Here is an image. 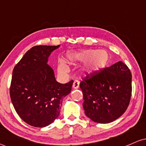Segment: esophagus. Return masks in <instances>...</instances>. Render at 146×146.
Masks as SVG:
<instances>
[{
    "mask_svg": "<svg viewBox=\"0 0 146 146\" xmlns=\"http://www.w3.org/2000/svg\"><path fill=\"white\" fill-rule=\"evenodd\" d=\"M79 86H80V82H79L78 80H75L73 84V88H75V89H77V88H79Z\"/></svg>",
    "mask_w": 146,
    "mask_h": 146,
    "instance_id": "1",
    "label": "esophagus"
}]
</instances>
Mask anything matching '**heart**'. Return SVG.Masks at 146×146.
Returning <instances> with one entry per match:
<instances>
[{
  "instance_id": "obj_1",
  "label": "heart",
  "mask_w": 146,
  "mask_h": 146,
  "mask_svg": "<svg viewBox=\"0 0 146 146\" xmlns=\"http://www.w3.org/2000/svg\"><path fill=\"white\" fill-rule=\"evenodd\" d=\"M68 61L78 60L87 62L84 66L85 71L88 73H93L100 71L106 65L108 61V55L105 51L95 49H86L68 57ZM58 71L61 73H66L68 67L63 61L60 62L58 64Z\"/></svg>"
}]
</instances>
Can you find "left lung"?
Listing matches in <instances>:
<instances>
[{
    "label": "left lung",
    "instance_id": "8db88e82",
    "mask_svg": "<svg viewBox=\"0 0 146 146\" xmlns=\"http://www.w3.org/2000/svg\"><path fill=\"white\" fill-rule=\"evenodd\" d=\"M86 115L100 123L112 122L125 113L132 95V74L119 61L86 75L80 84Z\"/></svg>",
    "mask_w": 146,
    "mask_h": 146
}]
</instances>
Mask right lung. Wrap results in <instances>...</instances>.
Returning <instances> with one entry per match:
<instances>
[{
  "label": "right lung",
  "mask_w": 146,
  "mask_h": 146,
  "mask_svg": "<svg viewBox=\"0 0 146 146\" xmlns=\"http://www.w3.org/2000/svg\"><path fill=\"white\" fill-rule=\"evenodd\" d=\"M58 46L31 48L14 66L10 85L11 102L19 117L34 127L47 126L59 116L63 98L71 91L73 80L60 84L46 64Z\"/></svg>",
  "instance_id": "add662e5"
}]
</instances>
